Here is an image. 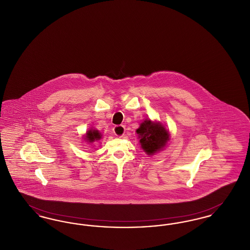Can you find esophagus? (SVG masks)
Here are the masks:
<instances>
[{"mask_svg":"<svg viewBox=\"0 0 250 250\" xmlns=\"http://www.w3.org/2000/svg\"><path fill=\"white\" fill-rule=\"evenodd\" d=\"M125 126L124 125H115L113 127V132L116 136L118 137H123L125 135Z\"/></svg>","mask_w":250,"mask_h":250,"instance_id":"esophagus-1","label":"esophagus"}]
</instances>
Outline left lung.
Returning <instances> with one entry per match:
<instances>
[{"label":"left lung","mask_w":250,"mask_h":250,"mask_svg":"<svg viewBox=\"0 0 250 250\" xmlns=\"http://www.w3.org/2000/svg\"><path fill=\"white\" fill-rule=\"evenodd\" d=\"M137 133L141 138L142 148L148 155H154L157 151H160L169 140L168 133L164 126L153 123L150 119H146L141 124Z\"/></svg>","instance_id":"left-lung-1"}]
</instances>
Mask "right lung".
Wrapping results in <instances>:
<instances>
[{
    "instance_id": "add662e5",
    "label": "right lung",
    "mask_w": 250,
    "mask_h": 250,
    "mask_svg": "<svg viewBox=\"0 0 250 250\" xmlns=\"http://www.w3.org/2000/svg\"><path fill=\"white\" fill-rule=\"evenodd\" d=\"M99 139H101V135L97 130H89L85 136V140H87L88 143H93Z\"/></svg>"
}]
</instances>
